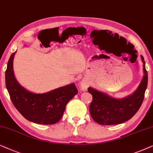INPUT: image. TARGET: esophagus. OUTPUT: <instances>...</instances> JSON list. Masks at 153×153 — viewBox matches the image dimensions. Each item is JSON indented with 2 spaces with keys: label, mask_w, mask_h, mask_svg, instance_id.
I'll return each instance as SVG.
<instances>
[{
  "label": "esophagus",
  "mask_w": 153,
  "mask_h": 153,
  "mask_svg": "<svg viewBox=\"0 0 153 153\" xmlns=\"http://www.w3.org/2000/svg\"><path fill=\"white\" fill-rule=\"evenodd\" d=\"M80 87L82 91H86L87 89V87H88V83L85 82V81H82L80 82Z\"/></svg>",
  "instance_id": "1"
}]
</instances>
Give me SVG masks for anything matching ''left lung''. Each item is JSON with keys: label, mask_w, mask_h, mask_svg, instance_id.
I'll list each match as a JSON object with an SVG mask.
<instances>
[{"label": "left lung", "mask_w": 153, "mask_h": 153, "mask_svg": "<svg viewBox=\"0 0 153 153\" xmlns=\"http://www.w3.org/2000/svg\"><path fill=\"white\" fill-rule=\"evenodd\" d=\"M143 63V78L136 90L131 95L115 99L106 94L89 87L88 91L93 99L89 105V113L96 123L102 125H113L129 120L137 113L144 99L148 85V73Z\"/></svg>", "instance_id": "1"}]
</instances>
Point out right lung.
<instances>
[{"instance_id": "1", "label": "right lung", "mask_w": 153, "mask_h": 153, "mask_svg": "<svg viewBox=\"0 0 153 153\" xmlns=\"http://www.w3.org/2000/svg\"><path fill=\"white\" fill-rule=\"evenodd\" d=\"M12 54L5 71V85L15 107L28 121L40 125H53L60 120L66 104L78 89L74 83L44 94H36L26 90L16 80L13 71Z\"/></svg>"}]
</instances>
